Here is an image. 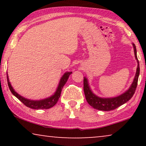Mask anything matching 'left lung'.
Listing matches in <instances>:
<instances>
[{"mask_svg":"<svg viewBox=\"0 0 146 146\" xmlns=\"http://www.w3.org/2000/svg\"><path fill=\"white\" fill-rule=\"evenodd\" d=\"M132 45L133 46V49H134L135 58L137 62L136 73H135V78L133 79L131 86L122 94L119 95L117 97L107 98L97 96L91 90L88 79L86 77H84V92L86 99L88 103L94 109L102 111L113 110L116 109L117 108L123 105V104L126 103L127 101H129L132 98L133 94H134L135 90H136L138 77L139 75V61L137 57L136 47H135L134 44H132Z\"/></svg>","mask_w":146,"mask_h":146,"instance_id":"8db88e82","label":"left lung"}]
</instances>
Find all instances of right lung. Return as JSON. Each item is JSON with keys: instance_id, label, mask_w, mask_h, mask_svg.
<instances>
[{"instance_id": "right-lung-1", "label": "right lung", "mask_w": 146, "mask_h": 146, "mask_svg": "<svg viewBox=\"0 0 146 146\" xmlns=\"http://www.w3.org/2000/svg\"><path fill=\"white\" fill-rule=\"evenodd\" d=\"M72 74V72H66L64 73V74L62 76V77L61 78L60 80L58 86L56 90L55 93L52 96H51L50 97L47 98L43 99V100H29L27 98H25L23 96H21V95H19L17 92L15 91V90L13 89V86L11 84V82H9V77H8L7 74V82H8V85H9V89L12 94L17 98L20 101L22 102L26 106L32 109H35V110H40V109H49L50 108L53 107L57 103L58 100L59 98L60 97L61 92L62 90V88L65 85V84L66 83V82L68 79L69 76Z\"/></svg>"}]
</instances>
